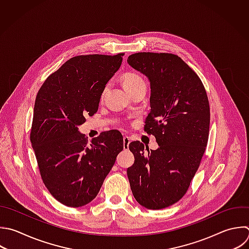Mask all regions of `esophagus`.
<instances>
[{
  "instance_id": "1",
  "label": "esophagus",
  "mask_w": 249,
  "mask_h": 249,
  "mask_svg": "<svg viewBox=\"0 0 249 249\" xmlns=\"http://www.w3.org/2000/svg\"><path fill=\"white\" fill-rule=\"evenodd\" d=\"M130 143V138L128 136H124V149L127 150Z\"/></svg>"
}]
</instances>
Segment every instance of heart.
Here are the masks:
<instances>
[{"label":"heart","instance_id":"b5f03b06","mask_svg":"<svg viewBox=\"0 0 249 249\" xmlns=\"http://www.w3.org/2000/svg\"><path fill=\"white\" fill-rule=\"evenodd\" d=\"M122 80H123V85H124V88L129 92L131 91L132 89H136L137 87H139L140 85H145V82L144 80L142 79L141 76H139L137 73L135 72H125L123 77H122ZM108 89V85H106L103 89V92L104 93Z\"/></svg>","mask_w":249,"mask_h":249}]
</instances>
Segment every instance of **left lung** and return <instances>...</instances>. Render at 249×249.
I'll return each mask as SVG.
<instances>
[{
  "mask_svg": "<svg viewBox=\"0 0 249 249\" xmlns=\"http://www.w3.org/2000/svg\"><path fill=\"white\" fill-rule=\"evenodd\" d=\"M127 62L150 81L151 111L144 130L159 144L157 150L146 147L148 153L139 141L129 144L134 163L127 177L139 204L161 209L184 196L200 164L209 134V102L200 79L178 55L138 53Z\"/></svg>",
  "mask_w": 249,
  "mask_h": 249,
  "instance_id": "1",
  "label": "left lung"
}]
</instances>
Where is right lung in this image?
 Wrapping results in <instances>:
<instances>
[{
    "mask_svg": "<svg viewBox=\"0 0 249 249\" xmlns=\"http://www.w3.org/2000/svg\"><path fill=\"white\" fill-rule=\"evenodd\" d=\"M124 53L70 58L39 89L30 140L44 184L70 207L90 202L124 149L118 130L100 133L89 144L78 125L98 110L103 89L118 71Z\"/></svg>",
    "mask_w": 249,
    "mask_h": 249,
    "instance_id": "right-lung-1",
    "label": "right lung"
}]
</instances>
